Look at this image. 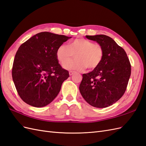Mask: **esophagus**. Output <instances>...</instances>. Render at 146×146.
I'll list each match as a JSON object with an SVG mask.
<instances>
[{"label":"esophagus","instance_id":"34e87169","mask_svg":"<svg viewBox=\"0 0 146 146\" xmlns=\"http://www.w3.org/2000/svg\"><path fill=\"white\" fill-rule=\"evenodd\" d=\"M74 73V72H72V71H71V72H69V74H70V76H72V75H73V74Z\"/></svg>","mask_w":146,"mask_h":146}]
</instances>
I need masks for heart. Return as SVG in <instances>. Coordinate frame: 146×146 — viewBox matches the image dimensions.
I'll use <instances>...</instances> for the list:
<instances>
[{"instance_id": "obj_1", "label": "heart", "mask_w": 146, "mask_h": 146, "mask_svg": "<svg viewBox=\"0 0 146 146\" xmlns=\"http://www.w3.org/2000/svg\"><path fill=\"white\" fill-rule=\"evenodd\" d=\"M74 54L76 58L69 60ZM104 55V50L100 44L94 43L84 38H77L68 44H61L56 50V57L58 61L64 63L66 70L71 71H83L86 68L93 70L101 63Z\"/></svg>"}]
</instances>
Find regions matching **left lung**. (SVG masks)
Returning <instances> with one entry per match:
<instances>
[{"label": "left lung", "mask_w": 146, "mask_h": 146, "mask_svg": "<svg viewBox=\"0 0 146 146\" xmlns=\"http://www.w3.org/2000/svg\"><path fill=\"white\" fill-rule=\"evenodd\" d=\"M102 46L101 63L91 72L83 74L80 91L91 106L105 108L111 106L125 94L131 75V64L126 52L110 37L86 36Z\"/></svg>", "instance_id": "obj_1"}]
</instances>
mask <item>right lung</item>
<instances>
[{"instance_id":"add662e5","label":"right lung","mask_w":146,"mask_h":146,"mask_svg":"<svg viewBox=\"0 0 146 146\" xmlns=\"http://www.w3.org/2000/svg\"><path fill=\"white\" fill-rule=\"evenodd\" d=\"M71 37L49 32L37 33L22 44L15 56L12 78L18 95L35 107L52 102L69 77L56 57L60 45Z\"/></svg>"}]
</instances>
